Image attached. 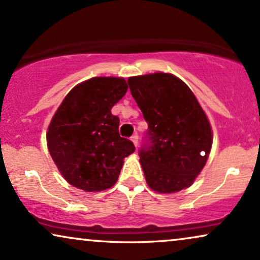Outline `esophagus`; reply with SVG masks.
Here are the masks:
<instances>
[{
  "label": "esophagus",
  "instance_id": "34e87169",
  "mask_svg": "<svg viewBox=\"0 0 260 260\" xmlns=\"http://www.w3.org/2000/svg\"><path fill=\"white\" fill-rule=\"evenodd\" d=\"M131 141H133V142H134L135 147H137L138 146V135L137 134L133 135V136H131Z\"/></svg>",
  "mask_w": 260,
  "mask_h": 260
}]
</instances>
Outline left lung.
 Listing matches in <instances>:
<instances>
[{
  "label": "left lung",
  "instance_id": "1",
  "mask_svg": "<svg viewBox=\"0 0 260 260\" xmlns=\"http://www.w3.org/2000/svg\"><path fill=\"white\" fill-rule=\"evenodd\" d=\"M127 85L148 123L138 151L148 185L161 193L188 187L212 144L210 124L196 96L166 73L130 77Z\"/></svg>",
  "mask_w": 260,
  "mask_h": 260
}]
</instances>
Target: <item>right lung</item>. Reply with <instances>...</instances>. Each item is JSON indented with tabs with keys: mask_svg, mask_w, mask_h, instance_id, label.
Returning a JSON list of instances; mask_svg holds the SVG:
<instances>
[{
	"mask_svg": "<svg viewBox=\"0 0 260 260\" xmlns=\"http://www.w3.org/2000/svg\"><path fill=\"white\" fill-rule=\"evenodd\" d=\"M126 90L120 77H93L74 87L53 116L46 134L50 155L75 187L93 192L113 186L124 157L135 151L111 113Z\"/></svg>",
	"mask_w": 260,
	"mask_h": 260,
	"instance_id": "add662e5",
	"label": "right lung"
}]
</instances>
